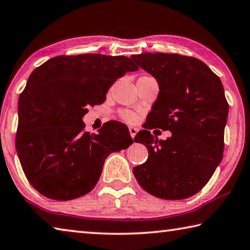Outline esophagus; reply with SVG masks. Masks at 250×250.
Wrapping results in <instances>:
<instances>
[{
  "label": "esophagus",
  "instance_id": "esophagus-1",
  "mask_svg": "<svg viewBox=\"0 0 250 250\" xmlns=\"http://www.w3.org/2000/svg\"><path fill=\"white\" fill-rule=\"evenodd\" d=\"M138 131H139V129L135 128V126H130V128H129V132H130L131 137H132V139L135 137V134L138 133Z\"/></svg>",
  "mask_w": 250,
  "mask_h": 250
}]
</instances>
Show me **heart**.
<instances>
[{"label": "heart", "mask_w": 250, "mask_h": 250, "mask_svg": "<svg viewBox=\"0 0 250 250\" xmlns=\"http://www.w3.org/2000/svg\"><path fill=\"white\" fill-rule=\"evenodd\" d=\"M120 117L125 121L129 122V124H132V122H134L135 120H137V116H135L132 111H129V110L121 111L120 112Z\"/></svg>", "instance_id": "heart-1"}]
</instances>
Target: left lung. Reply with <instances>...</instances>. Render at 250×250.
<instances>
[{"label":"left lung","instance_id":"left-lung-1","mask_svg":"<svg viewBox=\"0 0 250 250\" xmlns=\"http://www.w3.org/2000/svg\"><path fill=\"white\" fill-rule=\"evenodd\" d=\"M131 59L157 81L160 93L134 142L146 146V162L133 168L152 196L181 200L207 185L223 158L229 104L219 76L201 60L177 53H141ZM168 129L158 140L149 132Z\"/></svg>","mask_w":250,"mask_h":250}]
</instances>
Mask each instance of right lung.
<instances>
[{"label":"right lung","instance_id":"1","mask_svg":"<svg viewBox=\"0 0 250 250\" xmlns=\"http://www.w3.org/2000/svg\"><path fill=\"white\" fill-rule=\"evenodd\" d=\"M139 66L124 56H59L33 71L18 99L16 151L42 196L72 200L92 191L112 152L133 143L126 125L109 121L85 132L87 107L101 105L115 82Z\"/></svg>","mask_w":250,"mask_h":250}]
</instances>
